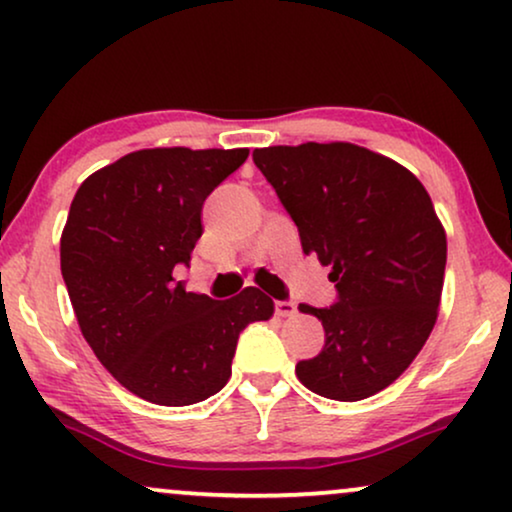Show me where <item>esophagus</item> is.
<instances>
[{
	"label": "esophagus",
	"instance_id": "34e87169",
	"mask_svg": "<svg viewBox=\"0 0 512 512\" xmlns=\"http://www.w3.org/2000/svg\"><path fill=\"white\" fill-rule=\"evenodd\" d=\"M275 313L280 317H294L296 315V303L294 301H275Z\"/></svg>",
	"mask_w": 512,
	"mask_h": 512
}]
</instances>
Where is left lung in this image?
<instances>
[{
    "instance_id": "1",
    "label": "left lung",
    "mask_w": 512,
    "mask_h": 512,
    "mask_svg": "<svg viewBox=\"0 0 512 512\" xmlns=\"http://www.w3.org/2000/svg\"><path fill=\"white\" fill-rule=\"evenodd\" d=\"M254 164L338 291L329 308H298L324 327L298 381L338 402L381 393L421 353L440 308L447 235L430 195L402 164L353 143L272 145Z\"/></svg>"
}]
</instances>
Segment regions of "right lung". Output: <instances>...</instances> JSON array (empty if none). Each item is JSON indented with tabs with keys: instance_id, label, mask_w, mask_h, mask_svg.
<instances>
[{
	"instance_id": "add662e5",
	"label": "right lung",
	"mask_w": 512,
	"mask_h": 512,
	"mask_svg": "<svg viewBox=\"0 0 512 512\" xmlns=\"http://www.w3.org/2000/svg\"><path fill=\"white\" fill-rule=\"evenodd\" d=\"M247 148H150L79 185L61 235V272L79 329L105 369L143 400L185 407L232 374L237 338L275 303L247 287L228 301L174 280L202 237V204Z\"/></svg>"
}]
</instances>
